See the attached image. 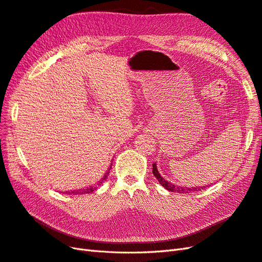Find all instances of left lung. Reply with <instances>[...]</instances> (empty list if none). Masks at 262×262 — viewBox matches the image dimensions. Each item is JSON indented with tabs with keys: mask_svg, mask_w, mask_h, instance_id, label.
I'll list each match as a JSON object with an SVG mask.
<instances>
[{
	"mask_svg": "<svg viewBox=\"0 0 262 262\" xmlns=\"http://www.w3.org/2000/svg\"><path fill=\"white\" fill-rule=\"evenodd\" d=\"M152 173H154V176L157 178V180L160 183V185H162L163 187H165L167 190L172 191V192L173 191H177L179 193H188V192L198 191V190H201V189H205L206 188V187H195V188H193V187H191V188H189V187L175 186V185H172L171 183H168L166 179H164L162 176H160V173L158 172V169H157L156 163L152 164Z\"/></svg>",
	"mask_w": 262,
	"mask_h": 262,
	"instance_id": "obj_1",
	"label": "left lung"
}]
</instances>
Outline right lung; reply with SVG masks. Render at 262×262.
Wrapping results in <instances>:
<instances>
[{"label":"right lung","instance_id":"1","mask_svg":"<svg viewBox=\"0 0 262 262\" xmlns=\"http://www.w3.org/2000/svg\"><path fill=\"white\" fill-rule=\"evenodd\" d=\"M111 168H112V166L110 167V169H108V171H107L105 175H104V177L99 180V182L96 184V185H94V186H89V187H86V188H80V189H77V190H71V191H65V193H67V195H84V193H90V192H93V191H95L98 187L102 185L105 180H106V178H107V176H108V173H110V170H111Z\"/></svg>","mask_w":262,"mask_h":262}]
</instances>
